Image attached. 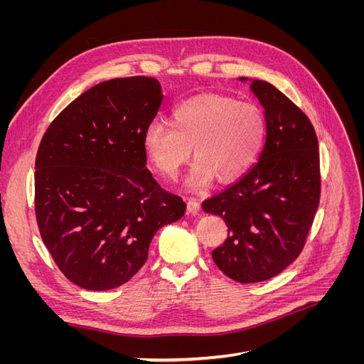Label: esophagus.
I'll list each match as a JSON object with an SVG mask.
<instances>
[{"mask_svg": "<svg viewBox=\"0 0 364 364\" xmlns=\"http://www.w3.org/2000/svg\"><path fill=\"white\" fill-rule=\"evenodd\" d=\"M186 206H188V213H191L194 215L199 214V211H200V203H199V200L194 199V197H190L188 202H186Z\"/></svg>", "mask_w": 364, "mask_h": 364, "instance_id": "esophagus-1", "label": "esophagus"}]
</instances>
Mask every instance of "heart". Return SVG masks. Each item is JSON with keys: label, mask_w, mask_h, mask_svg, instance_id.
<instances>
[{"label": "heart", "mask_w": 364, "mask_h": 364, "mask_svg": "<svg viewBox=\"0 0 364 364\" xmlns=\"http://www.w3.org/2000/svg\"><path fill=\"white\" fill-rule=\"evenodd\" d=\"M266 139V117L253 103L223 94H199L173 107L171 126L153 121L142 135V146L158 173L174 179L194 155L188 174L191 188H202L217 178L232 182L255 164Z\"/></svg>", "instance_id": "1"}]
</instances>
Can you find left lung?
Returning a JSON list of instances; mask_svg holds the SVG:
<instances>
[{
    "instance_id": "8db88e82",
    "label": "left lung",
    "mask_w": 364,
    "mask_h": 364,
    "mask_svg": "<svg viewBox=\"0 0 364 364\" xmlns=\"http://www.w3.org/2000/svg\"><path fill=\"white\" fill-rule=\"evenodd\" d=\"M250 90L266 111V144L247 173L202 203L228 226L213 259L241 284L277 277L299 257L321 200L318 142L310 118L269 82L252 80Z\"/></svg>"
}]
</instances>
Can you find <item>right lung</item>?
<instances>
[{"label": "right lung", "instance_id": "1", "mask_svg": "<svg viewBox=\"0 0 364 364\" xmlns=\"http://www.w3.org/2000/svg\"><path fill=\"white\" fill-rule=\"evenodd\" d=\"M153 77L98 83L43 134L35 164V213L59 270L86 290L119 287L144 266L156 230L179 220L182 197L146 168V127L162 102Z\"/></svg>", "mask_w": 364, "mask_h": 364}]
</instances>
